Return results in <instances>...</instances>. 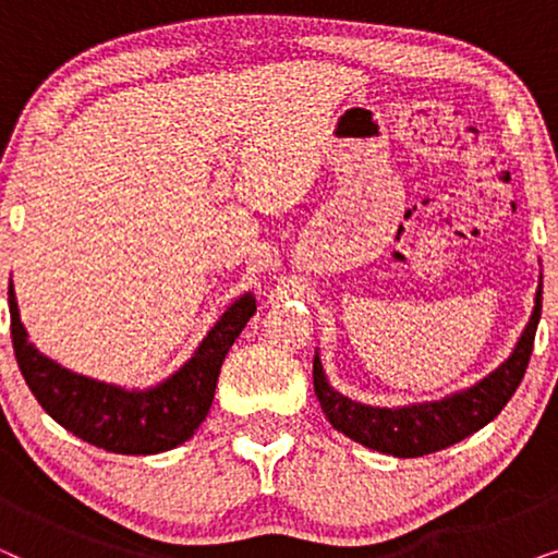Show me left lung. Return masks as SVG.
<instances>
[{
    "instance_id": "obj_1",
    "label": "left lung",
    "mask_w": 558,
    "mask_h": 558,
    "mask_svg": "<svg viewBox=\"0 0 558 558\" xmlns=\"http://www.w3.org/2000/svg\"><path fill=\"white\" fill-rule=\"evenodd\" d=\"M541 319V284L536 292V307L531 312L529 325L506 363H500L490 376L477 380L475 386L449 393L439 401L409 403V407L380 409L357 403L327 384V376L315 355L312 378L315 393L327 422L357 445L376 449L393 457H422L439 452L462 441L470 434L483 429L506 409L510 396L521 386L529 368L533 340Z\"/></svg>"
}]
</instances>
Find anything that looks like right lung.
<instances>
[{
  "label": "right lung",
  "instance_id": "1",
  "mask_svg": "<svg viewBox=\"0 0 558 558\" xmlns=\"http://www.w3.org/2000/svg\"><path fill=\"white\" fill-rule=\"evenodd\" d=\"M254 312V296H239L180 371L144 391H129L68 371L43 355L27 340L10 284L14 357L29 391L60 426L88 445L117 454L167 452L193 437L210 411L220 365Z\"/></svg>",
  "mask_w": 558,
  "mask_h": 558
}]
</instances>
